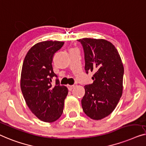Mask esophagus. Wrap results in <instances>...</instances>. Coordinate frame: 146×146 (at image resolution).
I'll use <instances>...</instances> for the list:
<instances>
[{
    "instance_id": "34e87169",
    "label": "esophagus",
    "mask_w": 146,
    "mask_h": 146,
    "mask_svg": "<svg viewBox=\"0 0 146 146\" xmlns=\"http://www.w3.org/2000/svg\"><path fill=\"white\" fill-rule=\"evenodd\" d=\"M67 88H68L69 91H71V90H72L74 88V87H75V85H67Z\"/></svg>"
}]
</instances>
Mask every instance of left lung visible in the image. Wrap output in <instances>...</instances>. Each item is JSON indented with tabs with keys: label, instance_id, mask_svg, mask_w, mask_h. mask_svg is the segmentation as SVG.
Listing matches in <instances>:
<instances>
[{
	"label": "left lung",
	"instance_id": "8db88e82",
	"mask_svg": "<svg viewBox=\"0 0 146 146\" xmlns=\"http://www.w3.org/2000/svg\"><path fill=\"white\" fill-rule=\"evenodd\" d=\"M85 69L94 73L93 83L85 85L81 100L85 113L93 120H101L115 109L122 94L124 67L112 43L103 39L83 38Z\"/></svg>",
	"mask_w": 146,
	"mask_h": 146
}]
</instances>
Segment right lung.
<instances>
[{
	"label": "right lung",
	"mask_w": 146,
	"mask_h": 146,
	"mask_svg": "<svg viewBox=\"0 0 146 146\" xmlns=\"http://www.w3.org/2000/svg\"><path fill=\"white\" fill-rule=\"evenodd\" d=\"M64 42L45 41L32 46L22 65L20 88L26 103L32 112L40 120L53 122L63 113L64 100L68 94L65 86L59 85L53 71V57Z\"/></svg>",
	"instance_id": "obj_1"
}]
</instances>
